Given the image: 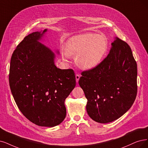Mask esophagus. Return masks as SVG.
I'll return each instance as SVG.
<instances>
[{
  "label": "esophagus",
  "instance_id": "34e87169",
  "mask_svg": "<svg viewBox=\"0 0 148 148\" xmlns=\"http://www.w3.org/2000/svg\"><path fill=\"white\" fill-rule=\"evenodd\" d=\"M80 74H77L75 75V79H76V82H78L79 80V79H80Z\"/></svg>",
  "mask_w": 148,
  "mask_h": 148
}]
</instances>
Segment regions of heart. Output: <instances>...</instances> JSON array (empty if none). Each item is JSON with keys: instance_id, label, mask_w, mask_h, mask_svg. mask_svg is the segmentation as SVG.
Segmentation results:
<instances>
[{"instance_id": "heart-1", "label": "heart", "mask_w": 148, "mask_h": 148, "mask_svg": "<svg viewBox=\"0 0 148 148\" xmlns=\"http://www.w3.org/2000/svg\"><path fill=\"white\" fill-rule=\"evenodd\" d=\"M66 51L62 53L64 58L75 56L79 66L85 69H92L99 64L107 50V42L102 35L93 33L75 35L68 41Z\"/></svg>"}]
</instances>
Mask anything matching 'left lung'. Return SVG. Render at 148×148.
Returning a JSON list of instances; mask_svg holds the SVG:
<instances>
[{
  "mask_svg": "<svg viewBox=\"0 0 148 148\" xmlns=\"http://www.w3.org/2000/svg\"><path fill=\"white\" fill-rule=\"evenodd\" d=\"M79 84L88 100L89 116L99 123L118 119L137 94V64L127 42L114 38L108 56L96 67L81 73Z\"/></svg>",
  "mask_w": 148,
  "mask_h": 148,
  "instance_id": "8db88e82",
  "label": "left lung"
}]
</instances>
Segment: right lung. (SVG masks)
<instances>
[{
    "mask_svg": "<svg viewBox=\"0 0 148 148\" xmlns=\"http://www.w3.org/2000/svg\"><path fill=\"white\" fill-rule=\"evenodd\" d=\"M47 31L34 32L16 47L11 58L9 83L19 110L30 121L53 127L66 117L64 101L75 86L73 69L54 64V53L38 40Z\"/></svg>",
    "mask_w": 148,
    "mask_h": 148,
    "instance_id": "1",
    "label": "right lung"
}]
</instances>
